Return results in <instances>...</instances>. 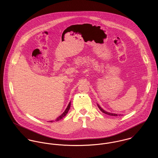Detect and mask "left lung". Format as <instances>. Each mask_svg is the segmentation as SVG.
<instances>
[{
  "mask_svg": "<svg viewBox=\"0 0 158 158\" xmlns=\"http://www.w3.org/2000/svg\"><path fill=\"white\" fill-rule=\"evenodd\" d=\"M97 106H98V108L100 109V110L102 112V113H105V114H108V115H113V116H117V114H113V113H108V112H106V111H104L98 105H97Z\"/></svg>",
  "mask_w": 158,
  "mask_h": 158,
  "instance_id": "obj_1",
  "label": "left lung"
}]
</instances>
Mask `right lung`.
Listing matches in <instances>:
<instances>
[{
    "label": "right lung",
    "mask_w": 158,
    "mask_h": 158,
    "mask_svg": "<svg viewBox=\"0 0 158 158\" xmlns=\"http://www.w3.org/2000/svg\"><path fill=\"white\" fill-rule=\"evenodd\" d=\"M70 102L69 103L68 107H67V108L66 109V110L64 111V112L60 116H59V117L56 119V121H58L59 120L63 118L65 115H66V114H68V111H69V109H70ZM50 122H53V121H50Z\"/></svg>",
    "instance_id": "1"
}]
</instances>
